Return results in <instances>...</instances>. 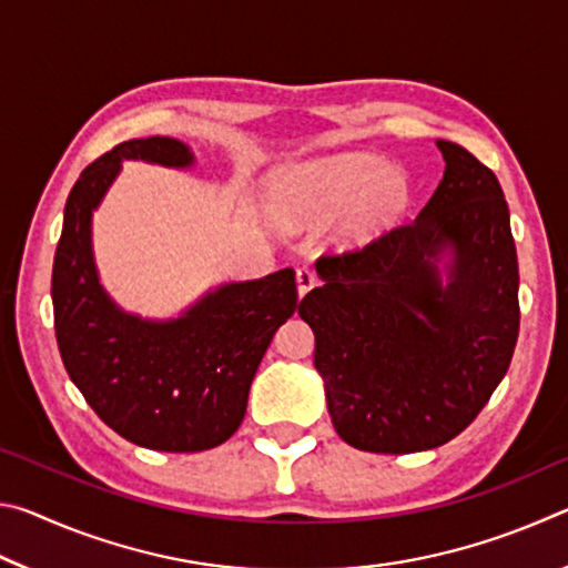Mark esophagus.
I'll use <instances>...</instances> for the list:
<instances>
[{
	"label": "esophagus",
	"mask_w": 568,
	"mask_h": 568,
	"mask_svg": "<svg viewBox=\"0 0 568 568\" xmlns=\"http://www.w3.org/2000/svg\"><path fill=\"white\" fill-rule=\"evenodd\" d=\"M295 281H297V293L305 295L307 291H313V287L318 285V275H315V271H311V267H297Z\"/></svg>",
	"instance_id": "obj_1"
}]
</instances>
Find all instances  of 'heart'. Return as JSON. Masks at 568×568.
<instances>
[{
  "label": "heart",
  "instance_id": "b5f03b06",
  "mask_svg": "<svg viewBox=\"0 0 568 568\" xmlns=\"http://www.w3.org/2000/svg\"><path fill=\"white\" fill-rule=\"evenodd\" d=\"M408 180L371 152L307 160L277 175L271 190L277 223L295 227L343 215V233L371 240L408 207Z\"/></svg>",
  "mask_w": 568,
  "mask_h": 568
}]
</instances>
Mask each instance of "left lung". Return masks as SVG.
<instances>
[{"mask_svg":"<svg viewBox=\"0 0 568 568\" xmlns=\"http://www.w3.org/2000/svg\"><path fill=\"white\" fill-rule=\"evenodd\" d=\"M436 145L444 180L418 217L365 247L323 255V285L297 307L315 335L333 428L371 454H416L456 438L506 376L518 338L504 190L468 150Z\"/></svg>","mask_w":568,"mask_h":568,"instance_id":"left-lung-1","label":"left lung"}]
</instances>
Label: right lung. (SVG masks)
<instances>
[{"label":"right lung","instance_id":"1","mask_svg":"<svg viewBox=\"0 0 568 568\" xmlns=\"http://www.w3.org/2000/svg\"><path fill=\"white\" fill-rule=\"evenodd\" d=\"M122 160L190 168L185 142L130 140L82 170L67 197L52 267L54 333L90 408L130 444L170 454L207 450L245 418L250 383L275 331L297 307L295 271L225 283L180 318L145 321L104 293L92 255V213Z\"/></svg>","mask_w":568,"mask_h":568}]
</instances>
